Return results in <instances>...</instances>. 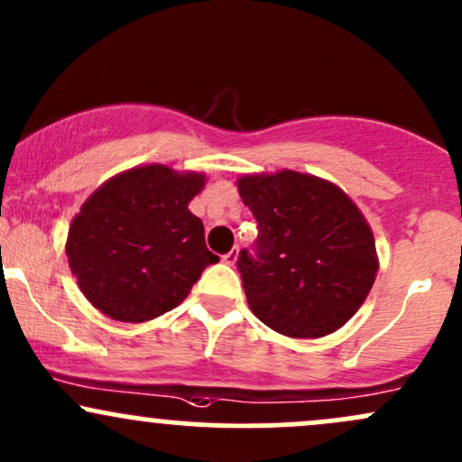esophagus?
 Returning <instances> with one entry per match:
<instances>
[{
	"instance_id": "34e87169",
	"label": "esophagus",
	"mask_w": 462,
	"mask_h": 462,
	"mask_svg": "<svg viewBox=\"0 0 462 462\" xmlns=\"http://www.w3.org/2000/svg\"><path fill=\"white\" fill-rule=\"evenodd\" d=\"M222 260H225V264H229V266L236 264V260H237V249H231L229 253H226V255H222Z\"/></svg>"
}]
</instances>
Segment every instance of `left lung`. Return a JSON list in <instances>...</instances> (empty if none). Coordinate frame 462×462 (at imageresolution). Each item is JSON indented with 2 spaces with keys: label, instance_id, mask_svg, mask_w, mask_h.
I'll return each mask as SVG.
<instances>
[{
  "label": "left lung",
  "instance_id": "1",
  "mask_svg": "<svg viewBox=\"0 0 462 462\" xmlns=\"http://www.w3.org/2000/svg\"><path fill=\"white\" fill-rule=\"evenodd\" d=\"M237 191L260 229L237 255L253 315L297 339L341 328L379 271L364 213L332 182L291 170L242 176Z\"/></svg>",
  "mask_w": 462,
  "mask_h": 462
}]
</instances>
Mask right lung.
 Segmentation results:
<instances>
[{
    "label": "right lung",
    "mask_w": 462,
    "mask_h": 462,
    "mask_svg": "<svg viewBox=\"0 0 462 462\" xmlns=\"http://www.w3.org/2000/svg\"><path fill=\"white\" fill-rule=\"evenodd\" d=\"M202 173L134 167L83 202L68 231V264L88 301L116 321L141 324L176 309L220 257L189 202Z\"/></svg>",
    "instance_id": "obj_1"
}]
</instances>
